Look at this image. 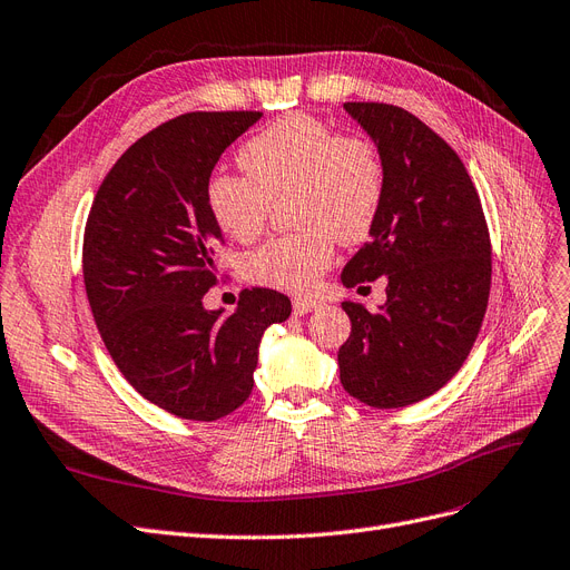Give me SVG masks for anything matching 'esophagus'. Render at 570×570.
<instances>
[{
  "label": "esophagus",
  "instance_id": "esophagus-1",
  "mask_svg": "<svg viewBox=\"0 0 570 570\" xmlns=\"http://www.w3.org/2000/svg\"><path fill=\"white\" fill-rule=\"evenodd\" d=\"M320 307V301H312V298H293V312L296 314H309Z\"/></svg>",
  "mask_w": 570,
  "mask_h": 570
}]
</instances>
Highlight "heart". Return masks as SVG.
<instances>
[{
  "label": "heart",
  "instance_id": "1",
  "mask_svg": "<svg viewBox=\"0 0 570 570\" xmlns=\"http://www.w3.org/2000/svg\"><path fill=\"white\" fill-rule=\"evenodd\" d=\"M246 176L218 174L206 204L225 237L248 244L263 235L272 204L286 197L296 225L272 237L242 263L250 284L307 291L331 265L335 242L368 237L385 195V168L371 140L338 136L309 115H288L242 145Z\"/></svg>",
  "mask_w": 570,
  "mask_h": 570
}]
</instances>
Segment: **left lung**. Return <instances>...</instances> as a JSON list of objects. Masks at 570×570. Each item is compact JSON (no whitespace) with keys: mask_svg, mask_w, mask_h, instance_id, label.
Wrapping results in <instances>:
<instances>
[{"mask_svg":"<svg viewBox=\"0 0 570 570\" xmlns=\"http://www.w3.org/2000/svg\"><path fill=\"white\" fill-rule=\"evenodd\" d=\"M373 138L385 195L371 239L343 269L347 288L385 277L387 303H343L352 333L341 383L373 409H402L465 364L491 291V237L476 187L453 147L387 102H345Z\"/></svg>","mask_w":570,"mask_h":570,"instance_id":"obj_1","label":"left lung"}]
</instances>
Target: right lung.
Segmentation results:
<instances>
[{
  "label": "right lung",
  "instance_id": "right-lung-1",
  "mask_svg": "<svg viewBox=\"0 0 570 570\" xmlns=\"http://www.w3.org/2000/svg\"><path fill=\"white\" fill-rule=\"evenodd\" d=\"M261 117L187 112L159 124L110 168L83 229V284L105 347L140 396L185 420L237 411L265 328L291 314L272 288H246L227 317L204 307L223 244L206 185L225 147Z\"/></svg>",
  "mask_w": 570,
  "mask_h": 570
}]
</instances>
